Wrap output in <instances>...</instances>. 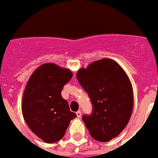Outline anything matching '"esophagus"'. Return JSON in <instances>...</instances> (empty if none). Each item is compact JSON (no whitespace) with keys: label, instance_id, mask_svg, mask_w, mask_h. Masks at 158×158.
I'll return each mask as SVG.
<instances>
[{"label":"esophagus","instance_id":"esophagus-1","mask_svg":"<svg viewBox=\"0 0 158 158\" xmlns=\"http://www.w3.org/2000/svg\"><path fill=\"white\" fill-rule=\"evenodd\" d=\"M76 115L78 118L81 117V110H78L76 112Z\"/></svg>","mask_w":158,"mask_h":158}]
</instances>
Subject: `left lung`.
Instances as JSON below:
<instances>
[{"label": "left lung", "mask_w": 158, "mask_h": 158, "mask_svg": "<svg viewBox=\"0 0 158 158\" xmlns=\"http://www.w3.org/2000/svg\"><path fill=\"white\" fill-rule=\"evenodd\" d=\"M76 77L93 105L91 115H83L90 135L99 142L110 141L126 127L132 114L134 94L129 77L110 59L81 68Z\"/></svg>", "instance_id": "obj_1"}]
</instances>
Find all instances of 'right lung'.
Segmentation results:
<instances>
[{
  "label": "right lung",
  "instance_id": "obj_1",
  "mask_svg": "<svg viewBox=\"0 0 158 158\" xmlns=\"http://www.w3.org/2000/svg\"><path fill=\"white\" fill-rule=\"evenodd\" d=\"M72 76L69 69L46 63L35 69L26 84L22 101L23 119L32 132L45 143L61 139L70 120L76 117L61 97L63 87Z\"/></svg>",
  "mask_w": 158,
  "mask_h": 158
}]
</instances>
